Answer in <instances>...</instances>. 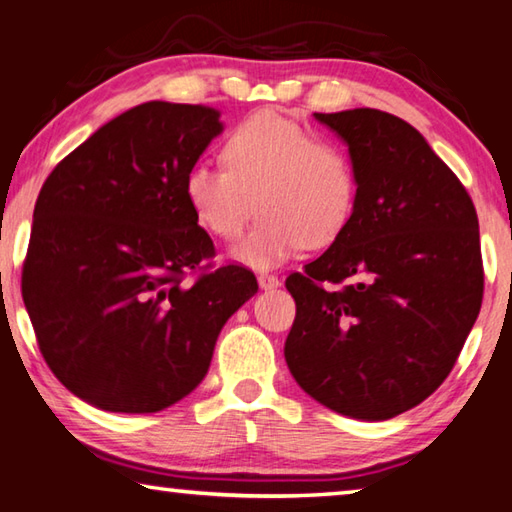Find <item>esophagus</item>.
Wrapping results in <instances>:
<instances>
[{"label": "esophagus", "mask_w": 512, "mask_h": 512, "mask_svg": "<svg viewBox=\"0 0 512 512\" xmlns=\"http://www.w3.org/2000/svg\"><path fill=\"white\" fill-rule=\"evenodd\" d=\"M257 282H259V287H262V289L280 287V277L273 275V273H259L257 275Z\"/></svg>", "instance_id": "34e87169"}]
</instances>
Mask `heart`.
<instances>
[{
    "instance_id": "obj_1",
    "label": "heart",
    "mask_w": 512,
    "mask_h": 512,
    "mask_svg": "<svg viewBox=\"0 0 512 512\" xmlns=\"http://www.w3.org/2000/svg\"><path fill=\"white\" fill-rule=\"evenodd\" d=\"M223 162L187 169L185 201L196 223L225 241L244 230L257 205L262 216L232 248L248 266L268 268L305 246L334 244L352 219L359 180L350 153L280 110L241 119L225 137Z\"/></svg>"
}]
</instances>
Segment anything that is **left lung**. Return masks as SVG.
<instances>
[{
	"instance_id": "obj_1",
	"label": "left lung",
	"mask_w": 512,
	"mask_h": 512,
	"mask_svg": "<svg viewBox=\"0 0 512 512\" xmlns=\"http://www.w3.org/2000/svg\"><path fill=\"white\" fill-rule=\"evenodd\" d=\"M348 142L357 203L341 237L287 277L284 359L336 413L388 420L443 384L483 300L479 219L456 173L404 119L316 112Z\"/></svg>"
}]
</instances>
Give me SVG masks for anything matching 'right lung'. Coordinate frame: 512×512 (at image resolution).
Instances as JSON below:
<instances>
[{
	"instance_id": "obj_1",
	"label": "right lung",
	"mask_w": 512,
	"mask_h": 512,
	"mask_svg": "<svg viewBox=\"0 0 512 512\" xmlns=\"http://www.w3.org/2000/svg\"><path fill=\"white\" fill-rule=\"evenodd\" d=\"M219 133L214 108L142 103L42 185L22 298L49 370L83 402L155 413L183 400L257 293L246 266L203 264L214 244L185 201V173Z\"/></svg>"
}]
</instances>
